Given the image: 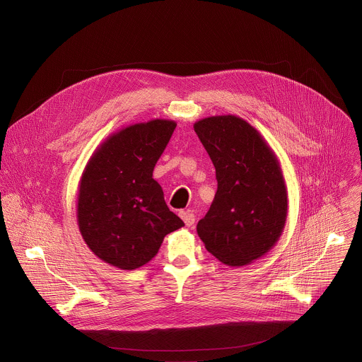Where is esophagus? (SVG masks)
I'll return each mask as SVG.
<instances>
[{"label": "esophagus", "mask_w": 362, "mask_h": 362, "mask_svg": "<svg viewBox=\"0 0 362 362\" xmlns=\"http://www.w3.org/2000/svg\"><path fill=\"white\" fill-rule=\"evenodd\" d=\"M179 216L182 217V220L185 221V224H186L187 227H190V226L194 224L196 217H194V213H193L192 210H182V211L179 213Z\"/></svg>", "instance_id": "34e87169"}]
</instances>
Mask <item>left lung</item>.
<instances>
[{
  "label": "left lung",
  "instance_id": "1",
  "mask_svg": "<svg viewBox=\"0 0 362 362\" xmlns=\"http://www.w3.org/2000/svg\"><path fill=\"white\" fill-rule=\"evenodd\" d=\"M209 153L217 192L197 234L221 263L245 266L267 253L287 216L280 165L259 132L237 116H211L194 124Z\"/></svg>",
  "mask_w": 362,
  "mask_h": 362
}]
</instances>
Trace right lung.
Returning <instances> with one entry per match:
<instances>
[{
  "label": "right lung",
  "mask_w": 362,
  "mask_h": 362,
  "mask_svg": "<svg viewBox=\"0 0 362 362\" xmlns=\"http://www.w3.org/2000/svg\"><path fill=\"white\" fill-rule=\"evenodd\" d=\"M176 124L156 119L110 136L90 158L79 186L78 223L105 263L135 270L152 260L166 234L185 226L152 177Z\"/></svg>",
  "instance_id": "add662e5"
}]
</instances>
